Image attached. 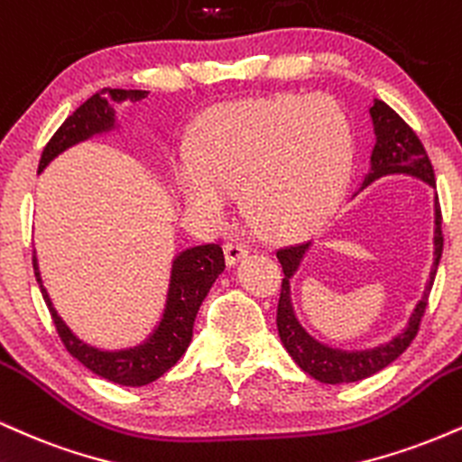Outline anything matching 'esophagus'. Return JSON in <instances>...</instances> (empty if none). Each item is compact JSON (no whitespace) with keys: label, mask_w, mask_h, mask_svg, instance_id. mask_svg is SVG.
<instances>
[{"label":"esophagus","mask_w":462,"mask_h":462,"mask_svg":"<svg viewBox=\"0 0 462 462\" xmlns=\"http://www.w3.org/2000/svg\"><path fill=\"white\" fill-rule=\"evenodd\" d=\"M246 254H248L246 244L236 242V240L225 244V257H226V263H229V265H236L237 262H242Z\"/></svg>","instance_id":"34e87169"}]
</instances>
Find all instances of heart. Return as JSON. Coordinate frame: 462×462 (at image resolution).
Returning a JSON list of instances; mask_svg holds the SVG:
<instances>
[{
    "label": "heart",
    "mask_w": 462,
    "mask_h": 462,
    "mask_svg": "<svg viewBox=\"0 0 462 462\" xmlns=\"http://www.w3.org/2000/svg\"><path fill=\"white\" fill-rule=\"evenodd\" d=\"M350 116L327 95H279L216 107L175 181L189 208L220 218L231 189L259 229L290 236L311 229L339 205L355 166Z\"/></svg>",
    "instance_id": "obj_1"
}]
</instances>
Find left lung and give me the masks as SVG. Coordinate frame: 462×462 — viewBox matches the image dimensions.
<instances>
[{"label": "left lung", "mask_w": 462, "mask_h": 462, "mask_svg": "<svg viewBox=\"0 0 462 462\" xmlns=\"http://www.w3.org/2000/svg\"><path fill=\"white\" fill-rule=\"evenodd\" d=\"M370 116L374 123V135L376 144L372 149L370 157V172L363 179L361 189L367 188L376 179L387 175H409L435 186V171H432L430 160L424 144L420 143L413 129L406 125L402 118L395 114L384 101L374 99L370 107ZM309 244H296V246H285L276 251L281 265H283V285H281L279 309H276V327H279V337L283 341L285 350L290 352L291 359L302 372L327 384H344L356 383L363 378H370L376 372L384 370L389 363L398 359L402 352L409 348L411 341L415 339L420 322L424 318L428 294H430L432 283H435L437 265L443 253V233H441V208H439V197H435V262L430 268V279H428L424 296L417 302L413 313H411L409 324L402 333L395 335L393 339L384 341L381 346L365 350H341L333 346L322 344L316 337L307 333L305 327L298 322L294 305H291V283L290 279L296 274L298 265L305 257Z\"/></svg>", "instance_id": "1"}]
</instances>
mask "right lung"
Instances as JSON below:
<instances>
[{
  "mask_svg": "<svg viewBox=\"0 0 462 462\" xmlns=\"http://www.w3.org/2000/svg\"><path fill=\"white\" fill-rule=\"evenodd\" d=\"M146 95H149L146 90L123 88H103L97 95H92L51 135V140L42 149L38 172L45 171V166L53 157H58L70 146L84 143L92 135H101L116 129V112H114L112 103L140 101ZM32 263H34V274L38 287H41V294L45 298L64 348L81 365H86L92 374L106 378V381L123 384V387H143V384H149L164 376L181 359L183 352L188 350L189 341H192V328L199 307L203 305L211 285L216 283L218 274L225 270V254H222L218 244H203V246H192L179 253L172 259L166 307L160 324L143 344L123 350H101L81 341L53 309L51 298H49L45 285H42L36 251Z\"/></svg>",
  "mask_w": 462,
  "mask_h": 462,
  "instance_id": "1",
  "label": "right lung"
}]
</instances>
